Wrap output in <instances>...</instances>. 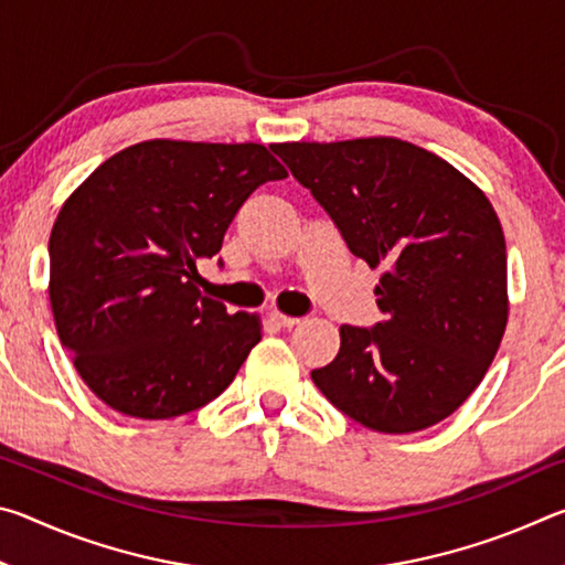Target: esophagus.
<instances>
[{
    "label": "esophagus",
    "instance_id": "esophagus-1",
    "mask_svg": "<svg viewBox=\"0 0 565 565\" xmlns=\"http://www.w3.org/2000/svg\"><path fill=\"white\" fill-rule=\"evenodd\" d=\"M271 321H274V323H279V327H284V329H291V327H296V323H299L301 319H296V317H286V313L274 311V313H271Z\"/></svg>",
    "mask_w": 565,
    "mask_h": 565
}]
</instances>
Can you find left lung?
Returning a JSON list of instances; mask_svg holds the SVG:
<instances>
[{
  "label": "left lung",
  "instance_id": "1",
  "mask_svg": "<svg viewBox=\"0 0 565 565\" xmlns=\"http://www.w3.org/2000/svg\"><path fill=\"white\" fill-rule=\"evenodd\" d=\"M274 151L351 254L384 266V321L343 323L337 359L311 371L313 384L379 434L424 431L451 416L483 381L509 321L505 238L489 199L441 157L394 137Z\"/></svg>",
  "mask_w": 565,
  "mask_h": 565
}]
</instances>
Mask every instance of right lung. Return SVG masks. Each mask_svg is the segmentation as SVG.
Wrapping results in <instances>:
<instances>
[{"mask_svg":"<svg viewBox=\"0 0 565 565\" xmlns=\"http://www.w3.org/2000/svg\"><path fill=\"white\" fill-rule=\"evenodd\" d=\"M286 169L264 145L151 139L109 157L66 199L50 236V301L92 394L124 416L196 411L262 341L256 313L196 289L238 209Z\"/></svg>","mask_w":565,"mask_h":565,"instance_id":"add662e5","label":"right lung"}]
</instances>
